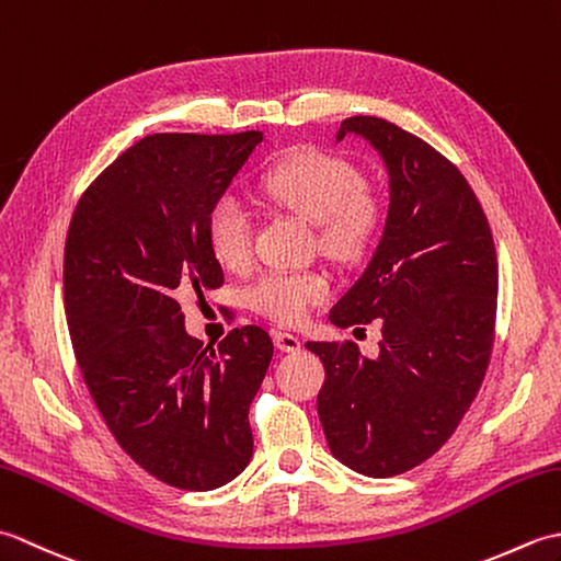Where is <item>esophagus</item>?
<instances>
[{
	"mask_svg": "<svg viewBox=\"0 0 561 561\" xmlns=\"http://www.w3.org/2000/svg\"><path fill=\"white\" fill-rule=\"evenodd\" d=\"M274 344H277V350L282 352H299L301 350V340L291 335V332H274Z\"/></svg>",
	"mask_w": 561,
	"mask_h": 561,
	"instance_id": "34e87169",
	"label": "esophagus"
}]
</instances>
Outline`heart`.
<instances>
[{"instance_id": "obj_1", "label": "heart", "mask_w": 561, "mask_h": 561, "mask_svg": "<svg viewBox=\"0 0 561 561\" xmlns=\"http://www.w3.org/2000/svg\"><path fill=\"white\" fill-rule=\"evenodd\" d=\"M272 207L313 224L318 248L337 262H356L374 248L386 224V199L368 187L354 163L316 149L296 151L260 181ZM207 245L226 270H243L253 255V219L241 199L224 195L207 214ZM330 296L320 272L272 270L250 287L248 301L274 323L299 325Z\"/></svg>"}]
</instances>
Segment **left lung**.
<instances>
[{"instance_id": "8db88e82", "label": "left lung", "mask_w": 561, "mask_h": 561, "mask_svg": "<svg viewBox=\"0 0 561 561\" xmlns=\"http://www.w3.org/2000/svg\"><path fill=\"white\" fill-rule=\"evenodd\" d=\"M383 159L390 205L368 267L330 311L337 328L380 323L378 356L306 342L325 366L318 414L332 456L368 478L432 458L456 432L490 366L499 270L490 221L465 175L383 117L342 121Z\"/></svg>"}]
</instances>
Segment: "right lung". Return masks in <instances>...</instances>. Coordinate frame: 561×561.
I'll return each instance as SVG.
<instances>
[{
	"mask_svg": "<svg viewBox=\"0 0 561 561\" xmlns=\"http://www.w3.org/2000/svg\"><path fill=\"white\" fill-rule=\"evenodd\" d=\"M260 141L255 129L149 135L69 221L65 313L83 383L127 456L178 490H217L253 456L248 410L272 340L245 325L205 347L185 332L181 301L224 284L207 214Z\"/></svg>",
	"mask_w": 561,
	"mask_h": 561,
	"instance_id": "1",
	"label": "right lung"
}]
</instances>
